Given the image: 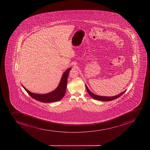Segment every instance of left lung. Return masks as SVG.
I'll return each mask as SVG.
<instances>
[{"label":"left lung","instance_id":"1","mask_svg":"<svg viewBox=\"0 0 150 150\" xmlns=\"http://www.w3.org/2000/svg\"><path fill=\"white\" fill-rule=\"evenodd\" d=\"M86 90L88 91V93L89 95L92 98H93L94 99L97 100H99V101H105V102H106V101H112V100H113L116 99H117V98H119V97L121 96L126 91H123V92H122L121 93L119 94L118 95H116V96H101L96 95L95 94L93 93L92 92H91V91H89V89L88 88L86 85Z\"/></svg>","mask_w":150,"mask_h":150}]
</instances>
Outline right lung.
<instances>
[{
	"label": "right lung",
	"mask_w": 150,
	"mask_h": 150,
	"mask_svg": "<svg viewBox=\"0 0 150 150\" xmlns=\"http://www.w3.org/2000/svg\"><path fill=\"white\" fill-rule=\"evenodd\" d=\"M71 69V68H69L64 72L58 87L50 93L45 94L34 93L28 91L23 85H21L29 95L37 101L43 103H51L59 101L63 98L66 92L67 80Z\"/></svg>",
	"instance_id": "obj_1"
}]
</instances>
